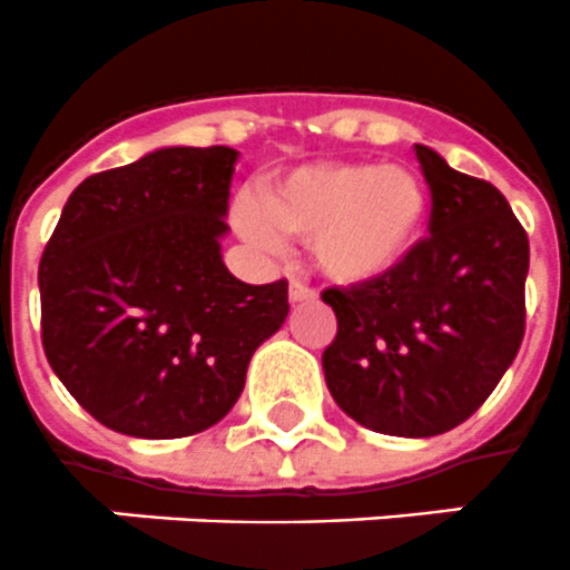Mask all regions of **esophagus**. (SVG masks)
<instances>
[{"mask_svg": "<svg viewBox=\"0 0 570 570\" xmlns=\"http://www.w3.org/2000/svg\"><path fill=\"white\" fill-rule=\"evenodd\" d=\"M288 299H291V303H294V306H297V303H312L314 291L306 288V285H299V282H291Z\"/></svg>", "mask_w": 570, "mask_h": 570, "instance_id": "esophagus-1", "label": "esophagus"}]
</instances>
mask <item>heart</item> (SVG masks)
Returning a JSON list of instances; mask_svg holds the SVG:
<instances>
[{
  "mask_svg": "<svg viewBox=\"0 0 570 570\" xmlns=\"http://www.w3.org/2000/svg\"><path fill=\"white\" fill-rule=\"evenodd\" d=\"M430 212L426 181L403 164L323 161L267 176L256 206L240 203L235 226L262 247L308 240L314 271L364 285L406 262Z\"/></svg>",
  "mask_w": 570,
  "mask_h": 570,
  "instance_id": "1",
  "label": "heart"
}]
</instances>
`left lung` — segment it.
Listing matches in <instances>:
<instances>
[{"label":"left lung","mask_w":570,"mask_h":570,"mask_svg":"<svg viewBox=\"0 0 570 570\" xmlns=\"http://www.w3.org/2000/svg\"><path fill=\"white\" fill-rule=\"evenodd\" d=\"M430 238L376 282L323 291L338 335L323 350L332 400L382 435L430 439L468 421L523 338L530 240L494 185L430 147Z\"/></svg>","instance_id":"left-lung-1"}]
</instances>
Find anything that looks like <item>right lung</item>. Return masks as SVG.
<instances>
[{
    "mask_svg": "<svg viewBox=\"0 0 570 570\" xmlns=\"http://www.w3.org/2000/svg\"><path fill=\"white\" fill-rule=\"evenodd\" d=\"M229 147H161L72 190L40 258L55 376L108 430L185 439L238 403L249 358L288 317V282L223 262Z\"/></svg>",
    "mask_w": 570,
    "mask_h": 570,
    "instance_id": "right-lung-1",
    "label": "right lung"
}]
</instances>
